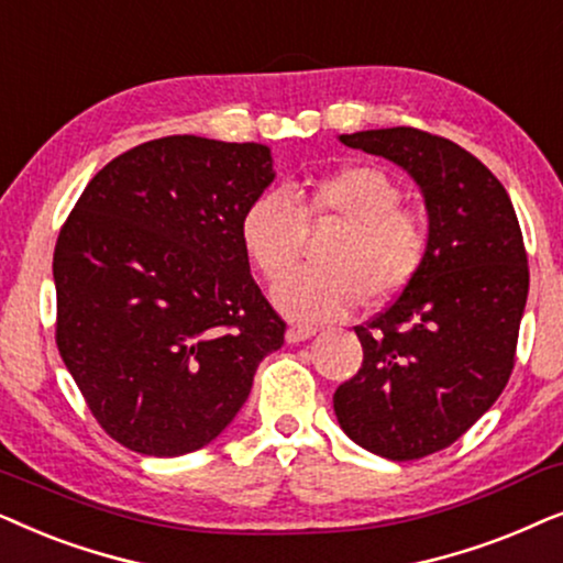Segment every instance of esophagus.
<instances>
[{"label":"esophagus","mask_w":563,"mask_h":563,"mask_svg":"<svg viewBox=\"0 0 563 563\" xmlns=\"http://www.w3.org/2000/svg\"><path fill=\"white\" fill-rule=\"evenodd\" d=\"M313 334H317V327H309V324H294V327L288 329L286 340H288L290 344H296V342L309 340V336H313Z\"/></svg>","instance_id":"1"}]
</instances>
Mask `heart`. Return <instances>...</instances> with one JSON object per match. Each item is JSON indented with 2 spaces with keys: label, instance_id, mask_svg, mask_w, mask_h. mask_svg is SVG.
Returning <instances> with one entry per match:
<instances>
[{
  "label": "heart",
  "instance_id": "obj_1",
  "mask_svg": "<svg viewBox=\"0 0 563 563\" xmlns=\"http://www.w3.org/2000/svg\"><path fill=\"white\" fill-rule=\"evenodd\" d=\"M341 223L322 247L327 266L285 275L300 258L309 228ZM246 260L275 288L288 317L321 321L371 303L391 301L422 269L430 227L401 206V187L376 167H344L294 195L260 192L239 221Z\"/></svg>",
  "mask_w": 563,
  "mask_h": 563
}]
</instances>
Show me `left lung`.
I'll return each mask as SVG.
<instances>
[{
    "instance_id": "left-lung-1",
    "label": "left lung",
    "mask_w": 563,
    "mask_h": 563,
    "mask_svg": "<svg viewBox=\"0 0 563 563\" xmlns=\"http://www.w3.org/2000/svg\"><path fill=\"white\" fill-rule=\"evenodd\" d=\"M422 187L430 252L384 311L355 327L363 365L334 391L347 438L391 461L453 445L507 386L528 301V254L505 185L466 148L396 125L340 136Z\"/></svg>"
}]
</instances>
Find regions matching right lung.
<instances>
[{
	"mask_svg": "<svg viewBox=\"0 0 563 563\" xmlns=\"http://www.w3.org/2000/svg\"><path fill=\"white\" fill-rule=\"evenodd\" d=\"M273 177L262 144L154 139L104 164L58 231V352L129 451L172 459L211 443L286 342L239 239Z\"/></svg>",
	"mask_w": 563,
	"mask_h": 563,
	"instance_id": "add662e5",
	"label": "right lung"
}]
</instances>
